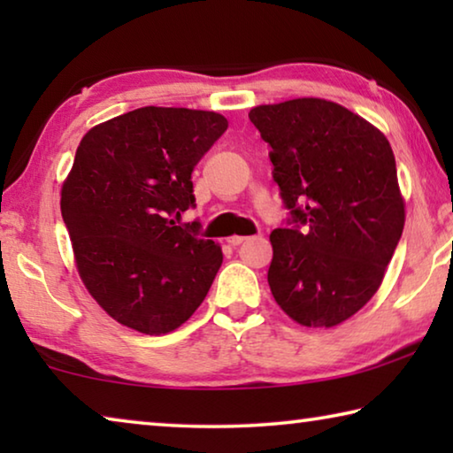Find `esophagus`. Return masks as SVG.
<instances>
[{
    "instance_id": "34e87169",
    "label": "esophagus",
    "mask_w": 453,
    "mask_h": 453,
    "mask_svg": "<svg viewBox=\"0 0 453 453\" xmlns=\"http://www.w3.org/2000/svg\"><path fill=\"white\" fill-rule=\"evenodd\" d=\"M250 240V237H243V235H232V237H227V243L229 245H234V248H235V245H242L243 242H248Z\"/></svg>"
}]
</instances>
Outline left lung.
I'll use <instances>...</instances> for the list:
<instances>
[{
    "mask_svg": "<svg viewBox=\"0 0 453 453\" xmlns=\"http://www.w3.org/2000/svg\"><path fill=\"white\" fill-rule=\"evenodd\" d=\"M250 119L288 210L270 235L275 302L302 326L342 324L378 291L403 232L394 151L364 118L318 97L259 105Z\"/></svg>",
    "mask_w": 453,
    "mask_h": 453,
    "instance_id": "1",
    "label": "left lung"
}]
</instances>
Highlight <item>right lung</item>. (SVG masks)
I'll return each instance as SVG.
<instances>
[{"mask_svg":"<svg viewBox=\"0 0 453 453\" xmlns=\"http://www.w3.org/2000/svg\"><path fill=\"white\" fill-rule=\"evenodd\" d=\"M227 119L186 107H140L91 127L61 188V218L94 300L137 332L162 335L191 318L224 262L199 224L191 172Z\"/></svg>","mask_w":453,"mask_h":453,"instance_id":"add662e5","label":"right lung"}]
</instances>
